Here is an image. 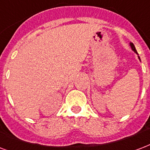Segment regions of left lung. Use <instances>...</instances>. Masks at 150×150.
Returning <instances> with one entry per match:
<instances>
[{
	"label": "left lung",
	"instance_id": "8db88e82",
	"mask_svg": "<svg viewBox=\"0 0 150 150\" xmlns=\"http://www.w3.org/2000/svg\"><path fill=\"white\" fill-rule=\"evenodd\" d=\"M130 47H131V49H132V50H133V51H134V53H136V54H137L138 55V52H137V50H136V49H135V47H134V45L133 44V42H130ZM138 59H139V60L141 61V59H140V57H139V56H138Z\"/></svg>",
	"mask_w": 150,
	"mask_h": 150
}]
</instances>
